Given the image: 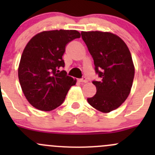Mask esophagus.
I'll return each mask as SVG.
<instances>
[{
  "label": "esophagus",
  "instance_id": "esophagus-1",
  "mask_svg": "<svg viewBox=\"0 0 155 155\" xmlns=\"http://www.w3.org/2000/svg\"><path fill=\"white\" fill-rule=\"evenodd\" d=\"M79 81H80L81 82H87V79L85 76H83L82 78H81V79H79Z\"/></svg>",
  "mask_w": 155,
  "mask_h": 155
}]
</instances>
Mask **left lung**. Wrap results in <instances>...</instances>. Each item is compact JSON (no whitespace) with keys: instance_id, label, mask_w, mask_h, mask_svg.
Wrapping results in <instances>:
<instances>
[{"instance_id":"1","label":"left lung","mask_w":155,"mask_h":155,"mask_svg":"<svg viewBox=\"0 0 155 155\" xmlns=\"http://www.w3.org/2000/svg\"><path fill=\"white\" fill-rule=\"evenodd\" d=\"M101 79L92 83L97 93L87 99L91 107L102 112L116 109L127 98L134 77V66L127 45L118 36L109 32L82 31Z\"/></svg>"}]
</instances>
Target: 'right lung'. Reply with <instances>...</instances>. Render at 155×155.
Listing matches in <instances>:
<instances>
[{
	"label": "right lung",
	"instance_id": "1",
	"mask_svg": "<svg viewBox=\"0 0 155 155\" xmlns=\"http://www.w3.org/2000/svg\"><path fill=\"white\" fill-rule=\"evenodd\" d=\"M80 37L75 30L43 31L28 43L18 67V79L28 102L36 109L51 111L61 105L76 80L67 75L62 56L67 44Z\"/></svg>",
	"mask_w": 155,
	"mask_h": 155
}]
</instances>
